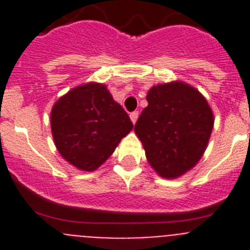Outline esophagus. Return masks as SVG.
Returning <instances> with one entry per match:
<instances>
[{"label":"esophagus","instance_id":"34e87169","mask_svg":"<svg viewBox=\"0 0 250 250\" xmlns=\"http://www.w3.org/2000/svg\"><path fill=\"white\" fill-rule=\"evenodd\" d=\"M138 118H139V112L138 111H134V112H131V114H130V119H131L132 124L136 123Z\"/></svg>","mask_w":250,"mask_h":250}]
</instances>
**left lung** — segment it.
Instances as JSON below:
<instances>
[{
  "label": "left lung",
  "mask_w": 250,
  "mask_h": 250,
  "mask_svg": "<svg viewBox=\"0 0 250 250\" xmlns=\"http://www.w3.org/2000/svg\"><path fill=\"white\" fill-rule=\"evenodd\" d=\"M135 134L149 164L165 179L182 176L195 167L207 149L213 111L199 91L182 81L152 86Z\"/></svg>",
  "instance_id": "obj_1"
}]
</instances>
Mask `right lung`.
Segmentation results:
<instances>
[{
  "label": "right lung",
  "instance_id": "add662e5",
  "mask_svg": "<svg viewBox=\"0 0 250 250\" xmlns=\"http://www.w3.org/2000/svg\"><path fill=\"white\" fill-rule=\"evenodd\" d=\"M132 129L129 115L103 83L70 90L51 110V130L62 158L77 169L94 171Z\"/></svg>",
  "mask_w": 250,
  "mask_h": 250
}]
</instances>
